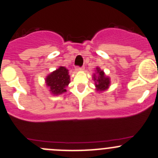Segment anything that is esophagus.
Segmentation results:
<instances>
[{"mask_svg":"<svg viewBox=\"0 0 158 158\" xmlns=\"http://www.w3.org/2000/svg\"><path fill=\"white\" fill-rule=\"evenodd\" d=\"M83 69V67H79V66H76V71H79V70L82 69Z\"/></svg>","mask_w":158,"mask_h":158,"instance_id":"1","label":"esophagus"}]
</instances>
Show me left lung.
Returning <instances> with one entry per match:
<instances>
[{"instance_id":"8db88e82","label":"left lung","mask_w":158,"mask_h":158,"mask_svg":"<svg viewBox=\"0 0 158 158\" xmlns=\"http://www.w3.org/2000/svg\"><path fill=\"white\" fill-rule=\"evenodd\" d=\"M96 71H97V76L94 75L93 79L96 82V90L99 92H102L108 89L110 86V79L107 76H105L103 71L100 70V69L96 68Z\"/></svg>"}]
</instances>
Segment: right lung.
Returning a JSON list of instances; mask_svg holds the SVG:
<instances>
[{
  "label": "right lung",
  "mask_w": 158,
  "mask_h": 158,
  "mask_svg": "<svg viewBox=\"0 0 158 158\" xmlns=\"http://www.w3.org/2000/svg\"><path fill=\"white\" fill-rule=\"evenodd\" d=\"M69 80L68 69L60 66L47 76L45 82L52 94L59 95L66 92L65 87L69 83Z\"/></svg>",
  "instance_id": "add662e5"
}]
</instances>
